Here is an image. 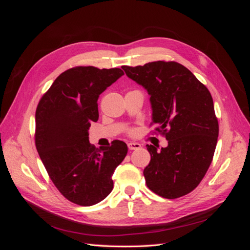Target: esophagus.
<instances>
[{
    "mask_svg": "<svg viewBox=\"0 0 250 250\" xmlns=\"http://www.w3.org/2000/svg\"><path fill=\"white\" fill-rule=\"evenodd\" d=\"M127 146H128V149H129V150H135V149L141 148V145L139 143H128Z\"/></svg>",
    "mask_w": 250,
    "mask_h": 250,
    "instance_id": "esophagus-1",
    "label": "esophagus"
}]
</instances>
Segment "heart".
Instances as JSON below:
<instances>
[{
  "label": "heart",
  "mask_w": 250,
  "mask_h": 250,
  "mask_svg": "<svg viewBox=\"0 0 250 250\" xmlns=\"http://www.w3.org/2000/svg\"><path fill=\"white\" fill-rule=\"evenodd\" d=\"M129 133H132V130H129Z\"/></svg>",
  "instance_id": "1"
}]
</instances>
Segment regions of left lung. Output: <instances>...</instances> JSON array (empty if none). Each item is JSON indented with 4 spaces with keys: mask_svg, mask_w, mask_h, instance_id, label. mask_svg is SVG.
Listing matches in <instances>:
<instances>
[{
    "mask_svg": "<svg viewBox=\"0 0 250 250\" xmlns=\"http://www.w3.org/2000/svg\"><path fill=\"white\" fill-rule=\"evenodd\" d=\"M122 69L150 95L152 124L168 146L151 155L144 169L151 191L175 199L197 187L213 161L219 125L214 102L207 86L186 66L175 62H153Z\"/></svg>",
    "mask_w": 250,
    "mask_h": 250,
    "instance_id": "left-lung-1",
    "label": "left lung"
}]
</instances>
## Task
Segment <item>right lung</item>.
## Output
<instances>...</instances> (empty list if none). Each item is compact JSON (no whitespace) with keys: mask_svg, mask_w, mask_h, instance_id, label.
<instances>
[{"mask_svg":"<svg viewBox=\"0 0 250 250\" xmlns=\"http://www.w3.org/2000/svg\"><path fill=\"white\" fill-rule=\"evenodd\" d=\"M123 75L117 67H72L59 75L37 105V152L57 190L78 206H94L106 197L112 174L127 154L122 141L100 149L88 142L90 123L99 119L98 98Z\"/></svg>","mask_w":250,"mask_h":250,"instance_id":"1","label":"right lung"}]
</instances>
